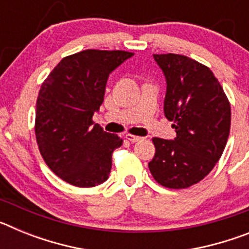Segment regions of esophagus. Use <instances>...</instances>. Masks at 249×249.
I'll return each instance as SVG.
<instances>
[{
    "mask_svg": "<svg viewBox=\"0 0 249 249\" xmlns=\"http://www.w3.org/2000/svg\"><path fill=\"white\" fill-rule=\"evenodd\" d=\"M126 140L129 141V142H137V141H141L142 140V137H138V136H135V135H131V133H126Z\"/></svg>",
    "mask_w": 249,
    "mask_h": 249,
    "instance_id": "34e87169",
    "label": "esophagus"
}]
</instances>
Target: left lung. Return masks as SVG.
<instances>
[{
	"label": "left lung",
	"mask_w": 249,
	"mask_h": 249,
	"mask_svg": "<svg viewBox=\"0 0 249 249\" xmlns=\"http://www.w3.org/2000/svg\"><path fill=\"white\" fill-rule=\"evenodd\" d=\"M167 80L164 114L176 129L173 141L153 137L148 163L155 181L171 190L198 183L213 169L227 143L231 105L207 66L183 54H153Z\"/></svg>",
	"instance_id": "obj_1"
}]
</instances>
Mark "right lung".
I'll return each mask as SVG.
<instances>
[{"mask_svg": "<svg viewBox=\"0 0 249 249\" xmlns=\"http://www.w3.org/2000/svg\"><path fill=\"white\" fill-rule=\"evenodd\" d=\"M127 51L85 50L63 57L43 81L36 102L35 135L43 160L56 176L82 188L108 178L117 135L94 124L107 78L132 57Z\"/></svg>", "mask_w": 249, "mask_h": 249, "instance_id": "add662e5", "label": "right lung"}]
</instances>
